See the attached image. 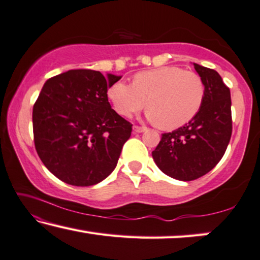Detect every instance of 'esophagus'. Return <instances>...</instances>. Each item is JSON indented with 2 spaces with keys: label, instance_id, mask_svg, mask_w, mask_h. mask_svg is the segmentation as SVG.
<instances>
[{
  "label": "esophagus",
  "instance_id": "esophagus-1",
  "mask_svg": "<svg viewBox=\"0 0 260 260\" xmlns=\"http://www.w3.org/2000/svg\"><path fill=\"white\" fill-rule=\"evenodd\" d=\"M146 129V127H144V126H134L133 127V131L135 132V133H142V132H145Z\"/></svg>",
  "mask_w": 260,
  "mask_h": 260
}]
</instances>
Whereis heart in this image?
Returning a JSON list of instances; mask_svg holds the SVG:
<instances>
[{
	"label": "heart",
	"instance_id": "heart-1",
	"mask_svg": "<svg viewBox=\"0 0 260 260\" xmlns=\"http://www.w3.org/2000/svg\"><path fill=\"white\" fill-rule=\"evenodd\" d=\"M107 96L120 115L129 118L147 108L149 119L160 128L174 129L194 118L202 107L205 85L200 75L178 67L139 72L132 85L118 81Z\"/></svg>",
	"mask_w": 260,
	"mask_h": 260
}]
</instances>
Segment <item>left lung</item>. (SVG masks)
<instances>
[{"mask_svg": "<svg viewBox=\"0 0 260 260\" xmlns=\"http://www.w3.org/2000/svg\"><path fill=\"white\" fill-rule=\"evenodd\" d=\"M203 79L202 107L188 123L170 133L152 152L164 173L182 181L196 180L220 161L232 134L231 93L214 69L194 63Z\"/></svg>", "mask_w": 260, "mask_h": 260, "instance_id": "obj_1", "label": "left lung"}]
</instances>
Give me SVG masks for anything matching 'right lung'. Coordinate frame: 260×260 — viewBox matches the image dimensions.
I'll use <instances>...</instances> for the list:
<instances>
[{
  "instance_id": "1",
  "label": "right lung",
  "mask_w": 260,
  "mask_h": 260,
  "mask_svg": "<svg viewBox=\"0 0 260 260\" xmlns=\"http://www.w3.org/2000/svg\"><path fill=\"white\" fill-rule=\"evenodd\" d=\"M120 76L72 69L48 79L32 108L36 152L48 170L73 186H92L118 164L132 123L112 109L109 86Z\"/></svg>"
}]
</instances>
